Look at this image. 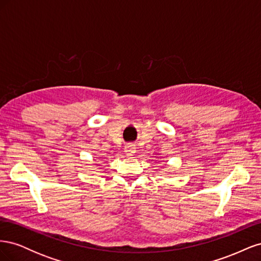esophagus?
<instances>
[{
	"label": "esophagus",
	"mask_w": 261,
	"mask_h": 261,
	"mask_svg": "<svg viewBox=\"0 0 261 261\" xmlns=\"http://www.w3.org/2000/svg\"><path fill=\"white\" fill-rule=\"evenodd\" d=\"M124 152L127 156H132L136 152V147L134 145H126L124 148Z\"/></svg>",
	"instance_id": "obj_1"
}]
</instances>
